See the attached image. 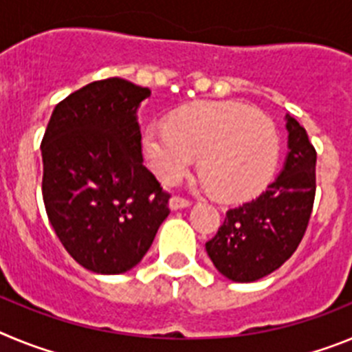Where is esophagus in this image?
Wrapping results in <instances>:
<instances>
[{
  "label": "esophagus",
  "instance_id": "1",
  "mask_svg": "<svg viewBox=\"0 0 352 352\" xmlns=\"http://www.w3.org/2000/svg\"><path fill=\"white\" fill-rule=\"evenodd\" d=\"M190 204H192L190 199L179 197V195H174V197L169 201L170 210H182V208H188V206H190Z\"/></svg>",
  "mask_w": 352,
  "mask_h": 352
}]
</instances>
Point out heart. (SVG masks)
Listing matches in <instances>:
<instances>
[{"mask_svg": "<svg viewBox=\"0 0 352 352\" xmlns=\"http://www.w3.org/2000/svg\"><path fill=\"white\" fill-rule=\"evenodd\" d=\"M142 149L162 182L178 183L199 157L211 190L239 201L263 190L278 160L275 123L236 102H194L170 116L169 126L144 132Z\"/></svg>", "mask_w": 352, "mask_h": 352, "instance_id": "b5f03b06", "label": "heart"}]
</instances>
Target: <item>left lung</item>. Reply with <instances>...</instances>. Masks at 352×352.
Returning <instances> with one entry per match:
<instances>
[{"label":"left lung","instance_id":"8db88e82","mask_svg":"<svg viewBox=\"0 0 352 352\" xmlns=\"http://www.w3.org/2000/svg\"><path fill=\"white\" fill-rule=\"evenodd\" d=\"M284 170L259 195L226 213L206 243L214 268L234 282H254L278 270L303 239L316 199L317 153L303 126L287 114Z\"/></svg>","mask_w":352,"mask_h":352}]
</instances>
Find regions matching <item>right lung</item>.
<instances>
[{
	"label": "right lung",
	"instance_id": "right-lung-1",
	"mask_svg": "<svg viewBox=\"0 0 352 352\" xmlns=\"http://www.w3.org/2000/svg\"><path fill=\"white\" fill-rule=\"evenodd\" d=\"M151 95L120 77L86 84L56 105L42 139L49 222L80 266L132 270L169 214L170 194L142 166L138 107Z\"/></svg>",
	"mask_w": 352,
	"mask_h": 352
}]
</instances>
